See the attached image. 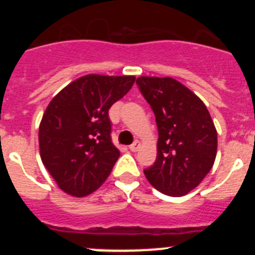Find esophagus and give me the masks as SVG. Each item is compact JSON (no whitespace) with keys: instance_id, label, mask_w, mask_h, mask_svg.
Masks as SVG:
<instances>
[{"instance_id":"1","label":"esophagus","mask_w":255,"mask_h":255,"mask_svg":"<svg viewBox=\"0 0 255 255\" xmlns=\"http://www.w3.org/2000/svg\"><path fill=\"white\" fill-rule=\"evenodd\" d=\"M139 147H140V143H139L138 140H135L134 143H132L131 145H130V147H129V149L131 150V152H136V150L139 149Z\"/></svg>"}]
</instances>
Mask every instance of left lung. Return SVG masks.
Instances as JSON below:
<instances>
[{
  "label": "left lung",
  "mask_w": 255,
  "mask_h": 255,
  "mask_svg": "<svg viewBox=\"0 0 255 255\" xmlns=\"http://www.w3.org/2000/svg\"><path fill=\"white\" fill-rule=\"evenodd\" d=\"M136 85L158 128L157 158L144 175L163 194H188L215 163L217 131L211 115L193 92L172 78L140 76Z\"/></svg>",
  "instance_id": "1"
}]
</instances>
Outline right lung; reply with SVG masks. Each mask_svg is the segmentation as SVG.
<instances>
[{
  "instance_id": "right-lung-1",
  "label": "right lung",
  "mask_w": 255,
  "mask_h": 255,
  "mask_svg": "<svg viewBox=\"0 0 255 255\" xmlns=\"http://www.w3.org/2000/svg\"><path fill=\"white\" fill-rule=\"evenodd\" d=\"M134 76L85 75L49 102L39 125L42 162L60 189L74 197L102 185L120 157L108 110L131 89Z\"/></svg>"
}]
</instances>
